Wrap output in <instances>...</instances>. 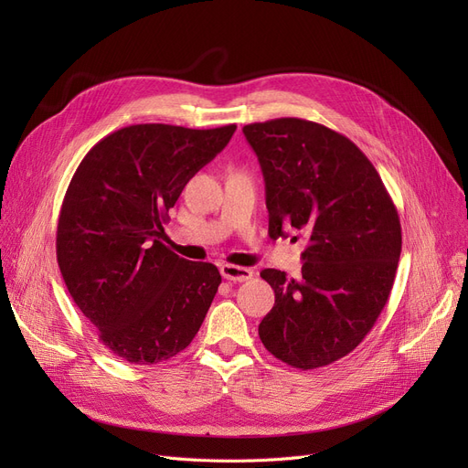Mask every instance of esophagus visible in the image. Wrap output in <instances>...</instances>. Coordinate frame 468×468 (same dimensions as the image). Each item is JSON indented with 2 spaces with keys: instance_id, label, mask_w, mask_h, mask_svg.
<instances>
[{
  "instance_id": "esophagus-1",
  "label": "esophagus",
  "mask_w": 468,
  "mask_h": 468,
  "mask_svg": "<svg viewBox=\"0 0 468 468\" xmlns=\"http://www.w3.org/2000/svg\"><path fill=\"white\" fill-rule=\"evenodd\" d=\"M219 273L226 281H233V282H244L254 277V271L249 267H240V265H231V263H224L219 267Z\"/></svg>"
}]
</instances>
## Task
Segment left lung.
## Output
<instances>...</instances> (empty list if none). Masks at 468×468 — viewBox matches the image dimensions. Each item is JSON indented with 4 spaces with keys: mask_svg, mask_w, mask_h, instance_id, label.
<instances>
[{
    "mask_svg": "<svg viewBox=\"0 0 468 468\" xmlns=\"http://www.w3.org/2000/svg\"><path fill=\"white\" fill-rule=\"evenodd\" d=\"M242 133L263 172L269 237L305 239L298 279L260 273L275 290L260 339L292 367L328 366L358 347L388 300L402 250L397 207L370 159L321 122L281 117Z\"/></svg>",
    "mask_w": 468,
    "mask_h": 468,
    "instance_id": "8db88e82",
    "label": "left lung"
}]
</instances>
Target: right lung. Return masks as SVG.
<instances>
[{"label": "right lung", "mask_w": 468, "mask_h": 468, "mask_svg": "<svg viewBox=\"0 0 468 468\" xmlns=\"http://www.w3.org/2000/svg\"><path fill=\"white\" fill-rule=\"evenodd\" d=\"M235 129L131 125L94 144L73 175L58 216L57 260L69 296L115 356L159 364L199 332L219 271L165 247L163 224Z\"/></svg>", "instance_id": "right-lung-1"}]
</instances>
